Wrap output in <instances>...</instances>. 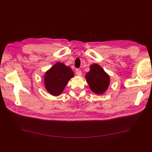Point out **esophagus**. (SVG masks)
<instances>
[{"label": "esophagus", "mask_w": 152, "mask_h": 152, "mask_svg": "<svg viewBox=\"0 0 152 152\" xmlns=\"http://www.w3.org/2000/svg\"><path fill=\"white\" fill-rule=\"evenodd\" d=\"M76 75H77V76H81V75H82V71H81V70L80 69H76Z\"/></svg>", "instance_id": "esophagus-1"}]
</instances>
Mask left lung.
I'll return each instance as SVG.
<instances>
[{"label":"left lung","mask_w":152,"mask_h":152,"mask_svg":"<svg viewBox=\"0 0 152 152\" xmlns=\"http://www.w3.org/2000/svg\"><path fill=\"white\" fill-rule=\"evenodd\" d=\"M85 77L91 91L97 94H102L108 89L110 84L109 76L97 64L90 66V71L87 72Z\"/></svg>","instance_id":"1"}]
</instances>
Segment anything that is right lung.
I'll return each mask as SVG.
<instances>
[{"label": "right lung", "instance_id": "right-lung-1", "mask_svg": "<svg viewBox=\"0 0 152 152\" xmlns=\"http://www.w3.org/2000/svg\"><path fill=\"white\" fill-rule=\"evenodd\" d=\"M74 76L71 68L58 62L45 72L44 83L46 89L51 95H60L70 79Z\"/></svg>", "mask_w": 152, "mask_h": 152}]
</instances>
